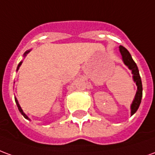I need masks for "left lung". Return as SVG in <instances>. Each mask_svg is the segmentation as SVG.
I'll use <instances>...</instances> for the list:
<instances>
[{"label": "left lung", "instance_id": "8db88e82", "mask_svg": "<svg viewBox=\"0 0 155 155\" xmlns=\"http://www.w3.org/2000/svg\"><path fill=\"white\" fill-rule=\"evenodd\" d=\"M119 50H120V54L122 56V61H123L124 64L131 71V73L133 74V81L137 85L136 94H135V96H134L132 104L130 105V115L132 116L138 110L140 103H141V99H142V95H143L142 81H141V78H140L138 67H137L135 62L132 59V56L130 54V52L122 45L119 46Z\"/></svg>", "mask_w": 155, "mask_h": 155}]
</instances>
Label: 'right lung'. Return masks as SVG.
<instances>
[{
    "label": "right lung",
    "instance_id": "1",
    "mask_svg": "<svg viewBox=\"0 0 155 155\" xmlns=\"http://www.w3.org/2000/svg\"><path fill=\"white\" fill-rule=\"evenodd\" d=\"M31 51V50H29V51H25V53H24V54H23V56H24V57H25V56H26V54H28L29 52H30V51ZM21 64H22V61H21V62H20V63H19V64H18V66H17V69H16V71H18L19 68H20V66L21 65ZM15 103H16V105H17V107H18L19 111L21 112V114L22 115H23V116L25 117V119H26V120H31V119H30V118H29V117L27 116V115H26V114H25V113H24V111H23V110H22L21 107V105H20V104H19V102H18V101H17V99H16V98H15Z\"/></svg>",
    "mask_w": 155,
    "mask_h": 155
}]
</instances>
